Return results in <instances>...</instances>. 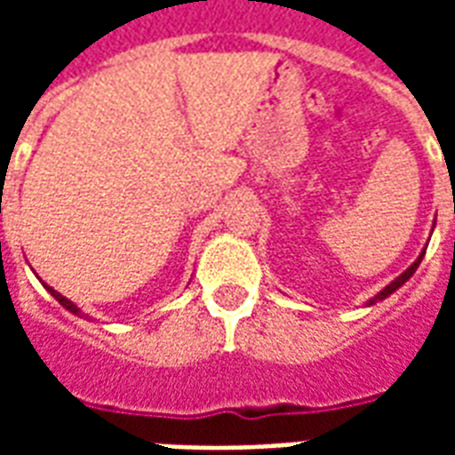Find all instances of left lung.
Here are the masks:
<instances>
[{
    "label": "left lung",
    "mask_w": 455,
    "mask_h": 455,
    "mask_svg": "<svg viewBox=\"0 0 455 455\" xmlns=\"http://www.w3.org/2000/svg\"><path fill=\"white\" fill-rule=\"evenodd\" d=\"M424 253H427V251H421L419 258H417V260H414V263H411V266L407 267V270H404V273H402L400 277H395V280H392L390 285L385 287V290H380V292H378V295L372 297V299H371V302H368V305H375V302H380V299H385V297H390L392 292H395V290H397V287L404 285V283H407V280H410V277L414 275V270H417V267H419V263H421V258H424Z\"/></svg>",
    "instance_id": "8db88e82"
}]
</instances>
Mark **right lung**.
<instances>
[{
  "label": "right lung",
  "instance_id": "obj_1",
  "mask_svg": "<svg viewBox=\"0 0 455 455\" xmlns=\"http://www.w3.org/2000/svg\"><path fill=\"white\" fill-rule=\"evenodd\" d=\"M45 287H48V285H45ZM48 292H51V295H53L55 299H58V302H60V305H63L65 309H68V312H73V315H80V309H77V305H73V302H70L68 297H63V295H60V292H55L53 287H48Z\"/></svg>",
  "mask_w": 455,
  "mask_h": 455
}]
</instances>
